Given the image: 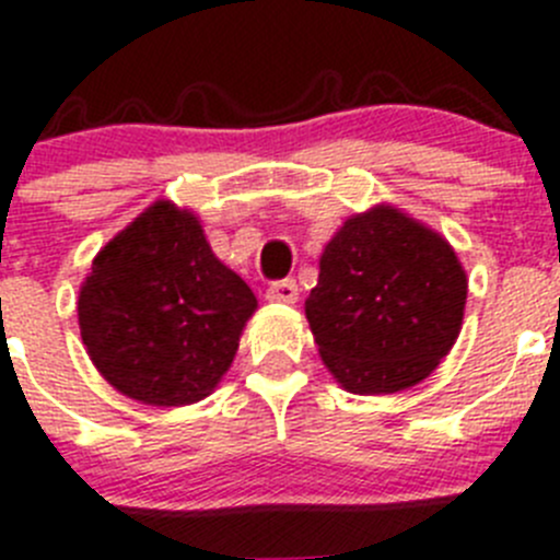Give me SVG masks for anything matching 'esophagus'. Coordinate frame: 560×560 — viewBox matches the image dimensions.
I'll return each instance as SVG.
<instances>
[{
	"label": "esophagus",
	"instance_id": "34e87169",
	"mask_svg": "<svg viewBox=\"0 0 560 560\" xmlns=\"http://www.w3.org/2000/svg\"><path fill=\"white\" fill-rule=\"evenodd\" d=\"M270 301H284V304H295L299 301V284L295 279H279L268 287Z\"/></svg>",
	"mask_w": 560,
	"mask_h": 560
}]
</instances>
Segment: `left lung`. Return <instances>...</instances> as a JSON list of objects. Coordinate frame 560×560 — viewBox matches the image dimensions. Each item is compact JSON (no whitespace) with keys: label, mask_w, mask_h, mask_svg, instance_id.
Returning a JSON list of instances; mask_svg holds the SVG:
<instances>
[{"label":"left lung","mask_w":560,"mask_h":560,"mask_svg":"<svg viewBox=\"0 0 560 560\" xmlns=\"http://www.w3.org/2000/svg\"><path fill=\"white\" fill-rule=\"evenodd\" d=\"M468 281L455 250L393 206L346 220L320 256L306 320L351 393L418 385L460 335Z\"/></svg>","instance_id":"8db88e82"}]
</instances>
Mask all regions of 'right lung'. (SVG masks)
Here are the masks:
<instances>
[{
  "mask_svg": "<svg viewBox=\"0 0 560 560\" xmlns=\"http://www.w3.org/2000/svg\"><path fill=\"white\" fill-rule=\"evenodd\" d=\"M256 295L211 254L198 218L155 203L92 261L80 335L100 374L144 405L209 396L229 371Z\"/></svg>",
  "mask_w": 560,
  "mask_h": 560,
  "instance_id": "1",
  "label": "right lung"
}]
</instances>
